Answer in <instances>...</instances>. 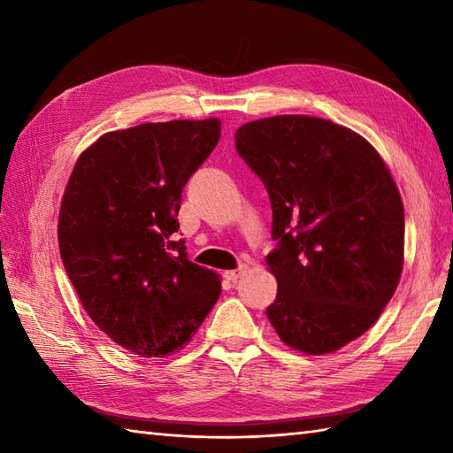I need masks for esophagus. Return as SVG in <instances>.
<instances>
[{"mask_svg":"<svg viewBox=\"0 0 453 453\" xmlns=\"http://www.w3.org/2000/svg\"><path fill=\"white\" fill-rule=\"evenodd\" d=\"M247 273V266H239V268H235V271H227V273H224V278L226 280H229V282H235L237 278H242L243 274Z\"/></svg>","mask_w":453,"mask_h":453,"instance_id":"esophagus-1","label":"esophagus"}]
</instances>
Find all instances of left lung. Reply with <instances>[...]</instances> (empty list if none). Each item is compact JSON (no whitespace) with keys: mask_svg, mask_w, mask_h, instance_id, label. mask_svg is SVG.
Returning a JSON list of instances; mask_svg holds the SVG:
<instances>
[{"mask_svg":"<svg viewBox=\"0 0 453 453\" xmlns=\"http://www.w3.org/2000/svg\"><path fill=\"white\" fill-rule=\"evenodd\" d=\"M235 150L273 206L268 321L296 350H339L378 321L401 276L405 214L386 163L356 132L297 114L243 124Z\"/></svg>","mask_w":453,"mask_h":453,"instance_id":"1","label":"left lung"}]
</instances>
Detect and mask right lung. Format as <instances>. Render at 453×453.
Here are the masks:
<instances>
[{
	"label": "right lung",
	"mask_w": 453,
	"mask_h": 453,
	"mask_svg": "<svg viewBox=\"0 0 453 453\" xmlns=\"http://www.w3.org/2000/svg\"><path fill=\"white\" fill-rule=\"evenodd\" d=\"M219 140V120L109 132L85 150L64 192L58 242L85 311L146 358L180 350L221 294L178 239L182 188Z\"/></svg>",
	"instance_id": "right-lung-1"
}]
</instances>
